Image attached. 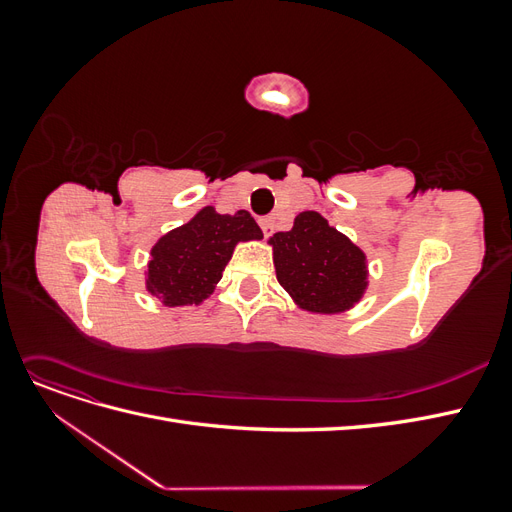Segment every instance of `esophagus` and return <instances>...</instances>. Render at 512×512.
<instances>
[{
    "mask_svg": "<svg viewBox=\"0 0 512 512\" xmlns=\"http://www.w3.org/2000/svg\"><path fill=\"white\" fill-rule=\"evenodd\" d=\"M260 228H262V232H265V237H271L275 230V218H262Z\"/></svg>",
    "mask_w": 512,
    "mask_h": 512,
    "instance_id": "esophagus-1",
    "label": "esophagus"
}]
</instances>
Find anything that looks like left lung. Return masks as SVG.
<instances>
[{"mask_svg":"<svg viewBox=\"0 0 512 512\" xmlns=\"http://www.w3.org/2000/svg\"><path fill=\"white\" fill-rule=\"evenodd\" d=\"M269 245L277 282L305 312L342 314L363 299L365 252L318 211L299 213L292 228L275 232Z\"/></svg>","mask_w":512,"mask_h":512,"instance_id":"8db88e82","label":"left lung"}]
</instances>
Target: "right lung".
<instances>
[{"label":"right lung","mask_w":512,"mask_h":512,"mask_svg":"<svg viewBox=\"0 0 512 512\" xmlns=\"http://www.w3.org/2000/svg\"><path fill=\"white\" fill-rule=\"evenodd\" d=\"M254 239H262V230L247 211L222 215L213 207L200 209L151 247L147 292L168 307L200 305L222 280L237 243Z\"/></svg>","instance_id":"right-lung-1"}]
</instances>
